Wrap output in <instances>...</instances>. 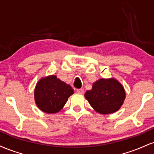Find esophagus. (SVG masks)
Wrapping results in <instances>:
<instances>
[{"label":"esophagus","instance_id":"34e87169","mask_svg":"<svg viewBox=\"0 0 154 154\" xmlns=\"http://www.w3.org/2000/svg\"><path fill=\"white\" fill-rule=\"evenodd\" d=\"M76 91H77V93H79V94H83V93H84V90L82 89V88H81V89H77Z\"/></svg>","mask_w":154,"mask_h":154}]
</instances>
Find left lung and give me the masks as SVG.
Instances as JSON below:
<instances>
[{
  "label": "left lung",
  "instance_id": "1",
  "mask_svg": "<svg viewBox=\"0 0 154 154\" xmlns=\"http://www.w3.org/2000/svg\"><path fill=\"white\" fill-rule=\"evenodd\" d=\"M85 97L95 111L102 114L116 112L122 106L125 91L120 82L114 78L100 79L93 84Z\"/></svg>",
  "mask_w": 154,
  "mask_h": 154
}]
</instances>
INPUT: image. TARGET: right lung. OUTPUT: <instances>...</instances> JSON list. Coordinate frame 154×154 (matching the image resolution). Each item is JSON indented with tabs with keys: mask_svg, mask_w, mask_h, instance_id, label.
I'll use <instances>...</instances> for the list:
<instances>
[{
	"mask_svg": "<svg viewBox=\"0 0 154 154\" xmlns=\"http://www.w3.org/2000/svg\"><path fill=\"white\" fill-rule=\"evenodd\" d=\"M74 90L55 75L40 79L35 89V100L42 111L48 114L59 112L66 104Z\"/></svg>",
	"mask_w": 154,
	"mask_h": 154,
	"instance_id": "right-lung-1",
	"label": "right lung"
}]
</instances>
